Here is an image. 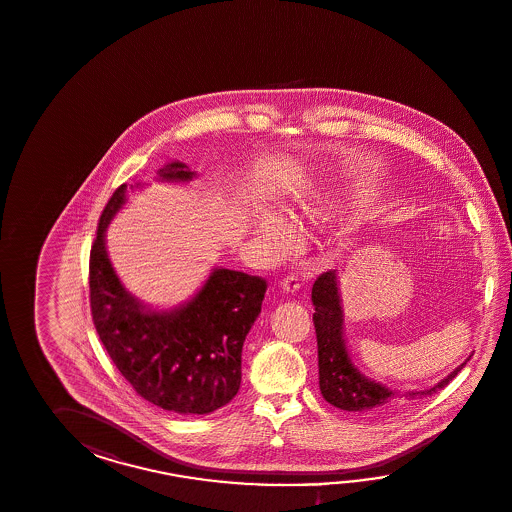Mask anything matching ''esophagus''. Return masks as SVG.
Instances as JSON below:
<instances>
[{
  "mask_svg": "<svg viewBox=\"0 0 512 512\" xmlns=\"http://www.w3.org/2000/svg\"><path fill=\"white\" fill-rule=\"evenodd\" d=\"M280 289L284 291V293H297L298 289H300V280H298L297 274H287L286 278L280 282Z\"/></svg>",
  "mask_w": 512,
  "mask_h": 512,
  "instance_id": "34e87169",
  "label": "esophagus"
}]
</instances>
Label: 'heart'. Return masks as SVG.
I'll use <instances>...</instances> for the list:
<instances>
[{"label": "heart", "instance_id": "obj_1", "mask_svg": "<svg viewBox=\"0 0 512 512\" xmlns=\"http://www.w3.org/2000/svg\"><path fill=\"white\" fill-rule=\"evenodd\" d=\"M300 210H302V215L308 217L309 221H322L326 217L324 212H321L322 208H317L315 204H300ZM254 226L258 230V234H262L263 238L267 239L276 250L291 249L297 243V225L284 215L262 212L256 217Z\"/></svg>", "mask_w": 512, "mask_h": 512}]
</instances>
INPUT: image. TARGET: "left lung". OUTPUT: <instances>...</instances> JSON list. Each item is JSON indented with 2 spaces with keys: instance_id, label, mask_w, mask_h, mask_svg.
<instances>
[{
  "instance_id": "8db88e82",
  "label": "left lung",
  "mask_w": 512,
  "mask_h": 512,
  "mask_svg": "<svg viewBox=\"0 0 512 512\" xmlns=\"http://www.w3.org/2000/svg\"><path fill=\"white\" fill-rule=\"evenodd\" d=\"M311 302L315 306L313 324L317 333L319 348V387L328 404L343 411L365 413V415H385L402 407L404 402H413L439 393L461 372L466 361L450 372L437 385L422 391L396 393L387 385L370 380L357 370L346 348L345 330H343V308L339 280L335 271L322 273L311 289Z\"/></svg>"
}]
</instances>
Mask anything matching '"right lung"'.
<instances>
[{
    "label": "right lung",
    "mask_w": 512,
    "mask_h": 512,
    "mask_svg": "<svg viewBox=\"0 0 512 512\" xmlns=\"http://www.w3.org/2000/svg\"><path fill=\"white\" fill-rule=\"evenodd\" d=\"M156 175L162 182L195 177L182 162ZM125 193L127 184H121L110 197L90 252L94 326L121 376L147 402L179 415H208L238 394L241 350L267 284L260 276L215 267L186 304L147 308L119 282L105 247L108 223L127 201Z\"/></svg>",
    "instance_id": "obj_1"
}]
</instances>
